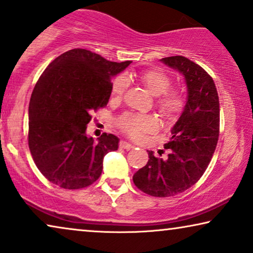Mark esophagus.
<instances>
[{"instance_id": "obj_1", "label": "esophagus", "mask_w": 253, "mask_h": 253, "mask_svg": "<svg viewBox=\"0 0 253 253\" xmlns=\"http://www.w3.org/2000/svg\"><path fill=\"white\" fill-rule=\"evenodd\" d=\"M119 147L121 148V149H126V150H129V149H132V148H133L132 144L126 142V141H120Z\"/></svg>"}]
</instances>
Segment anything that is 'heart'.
I'll use <instances>...</instances> for the list:
<instances>
[{
    "mask_svg": "<svg viewBox=\"0 0 253 253\" xmlns=\"http://www.w3.org/2000/svg\"><path fill=\"white\" fill-rule=\"evenodd\" d=\"M140 82L156 98V107L162 116L173 118L183 111L186 97L179 89H170V77L163 72L156 69H149L139 75ZM128 86V80L125 76H119L113 81L111 95L113 98H120ZM121 132L133 139H139L144 133L153 132L156 128V120L149 116H137L126 113L117 121Z\"/></svg>",
    "mask_w": 253,
    "mask_h": 253,
    "instance_id": "heart-1",
    "label": "heart"
}]
</instances>
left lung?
Segmentation results:
<instances>
[{
	"mask_svg": "<svg viewBox=\"0 0 253 253\" xmlns=\"http://www.w3.org/2000/svg\"><path fill=\"white\" fill-rule=\"evenodd\" d=\"M161 61L185 77L186 105L164 144L167 158L149 151V160L134 173L133 181L151 197L167 198L193 186L206 171L220 133V103L213 79L199 65L181 55Z\"/></svg>",
	"mask_w": 253,
	"mask_h": 253,
	"instance_id": "1",
	"label": "left lung"
}]
</instances>
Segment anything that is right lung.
Wrapping results in <instances>:
<instances>
[{"instance_id": "obj_1", "label": "right lung", "mask_w": 253, "mask_h": 253, "mask_svg": "<svg viewBox=\"0 0 253 253\" xmlns=\"http://www.w3.org/2000/svg\"><path fill=\"white\" fill-rule=\"evenodd\" d=\"M130 61H107L99 54L74 48L49 63L39 77L29 105V148L37 168L50 183L77 190L95 183L104 156L119 139L86 135L91 113L109 103L111 80Z\"/></svg>"}]
</instances>
